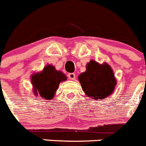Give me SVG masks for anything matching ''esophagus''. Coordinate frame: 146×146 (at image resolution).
I'll return each instance as SVG.
<instances>
[{"label": "esophagus", "instance_id": "1", "mask_svg": "<svg viewBox=\"0 0 146 146\" xmlns=\"http://www.w3.org/2000/svg\"><path fill=\"white\" fill-rule=\"evenodd\" d=\"M69 79L71 80H75V74L74 73H70L68 74Z\"/></svg>", "mask_w": 146, "mask_h": 146}]
</instances>
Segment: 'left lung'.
<instances>
[{"label": "left lung", "mask_w": 146, "mask_h": 146, "mask_svg": "<svg viewBox=\"0 0 146 146\" xmlns=\"http://www.w3.org/2000/svg\"><path fill=\"white\" fill-rule=\"evenodd\" d=\"M78 79L85 94L95 100L108 97L113 92L117 83L111 66L94 60L86 64V71L80 74Z\"/></svg>", "instance_id": "left-lung-1"}]
</instances>
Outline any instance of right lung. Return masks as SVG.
<instances>
[{
  "instance_id": "1",
  "label": "right lung",
  "mask_w": 146,
  "mask_h": 146,
  "mask_svg": "<svg viewBox=\"0 0 146 146\" xmlns=\"http://www.w3.org/2000/svg\"><path fill=\"white\" fill-rule=\"evenodd\" d=\"M67 76L58 71L52 64H47L40 72L31 76V82L35 95L38 94L42 99L50 100L55 95L60 82L67 80Z\"/></svg>"
}]
</instances>
